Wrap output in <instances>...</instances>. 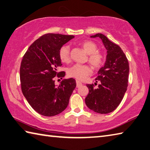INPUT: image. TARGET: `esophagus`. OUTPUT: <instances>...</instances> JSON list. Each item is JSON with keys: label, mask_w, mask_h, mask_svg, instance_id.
<instances>
[{"label": "esophagus", "mask_w": 150, "mask_h": 150, "mask_svg": "<svg viewBox=\"0 0 150 150\" xmlns=\"http://www.w3.org/2000/svg\"><path fill=\"white\" fill-rule=\"evenodd\" d=\"M76 84H77V88H79V87H80L81 85H82V83H81L79 81H78V80H77L76 81Z\"/></svg>", "instance_id": "34e87169"}]
</instances>
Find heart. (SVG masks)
Segmentation results:
<instances>
[{
    "label": "heart",
    "instance_id": "b5f03b06",
    "mask_svg": "<svg viewBox=\"0 0 150 150\" xmlns=\"http://www.w3.org/2000/svg\"><path fill=\"white\" fill-rule=\"evenodd\" d=\"M83 48L89 54L88 62L95 69H100L105 62V56L103 54L98 50L97 45L94 42L86 40L81 44ZM59 58L64 63H69L71 61L70 47L68 45H64L59 50ZM92 70L89 65L75 64L68 69V75L69 77L83 81L92 74Z\"/></svg>",
    "mask_w": 150,
    "mask_h": 150
}]
</instances>
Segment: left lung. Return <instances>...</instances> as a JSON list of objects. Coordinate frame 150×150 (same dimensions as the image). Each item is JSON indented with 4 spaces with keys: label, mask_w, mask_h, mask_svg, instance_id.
Segmentation results:
<instances>
[{
    "label": "left lung",
    "mask_w": 150,
    "mask_h": 150,
    "mask_svg": "<svg viewBox=\"0 0 150 150\" xmlns=\"http://www.w3.org/2000/svg\"><path fill=\"white\" fill-rule=\"evenodd\" d=\"M91 37L102 39L108 54L104 66L100 68L98 76L95 79L96 83L100 82L98 86L95 88L93 84L86 85L89 92L85 98V103L94 112L106 114L117 108L127 91L129 62L121 47L110 41L104 35L98 33Z\"/></svg>",
    "instance_id": "obj_1"
}]
</instances>
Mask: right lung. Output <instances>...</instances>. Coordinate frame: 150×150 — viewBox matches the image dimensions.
Instances as JSON below:
<instances>
[{"instance_id":"add662e5","label":"right lung","mask_w":150,"mask_h":150,"mask_svg":"<svg viewBox=\"0 0 150 150\" xmlns=\"http://www.w3.org/2000/svg\"><path fill=\"white\" fill-rule=\"evenodd\" d=\"M73 35L47 33L30 46L21 62V91L33 109L40 115L52 117L66 110L76 86L73 78L64 79L59 86L55 79L64 77L59 50Z\"/></svg>"}]
</instances>
